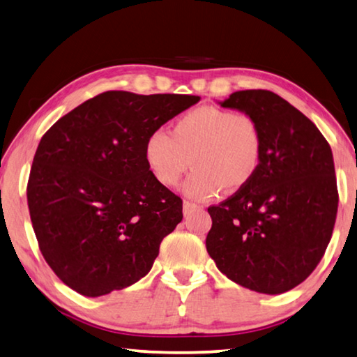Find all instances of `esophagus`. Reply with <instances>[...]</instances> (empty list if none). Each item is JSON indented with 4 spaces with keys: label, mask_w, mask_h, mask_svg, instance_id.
I'll list each match as a JSON object with an SVG mask.
<instances>
[{
    "label": "esophagus",
    "mask_w": 357,
    "mask_h": 357,
    "mask_svg": "<svg viewBox=\"0 0 357 357\" xmlns=\"http://www.w3.org/2000/svg\"><path fill=\"white\" fill-rule=\"evenodd\" d=\"M201 210H202L201 205H196V204L188 202V201L183 202V215L185 216H190L191 213H195V211H201Z\"/></svg>",
    "instance_id": "esophagus-1"
}]
</instances>
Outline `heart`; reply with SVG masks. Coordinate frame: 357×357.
I'll return each mask as SVG.
<instances>
[{"instance_id":"1","label":"heart","mask_w":357,"mask_h":357,"mask_svg":"<svg viewBox=\"0 0 357 357\" xmlns=\"http://www.w3.org/2000/svg\"><path fill=\"white\" fill-rule=\"evenodd\" d=\"M264 137L259 123L243 112L201 106L172 125L156 130L144 142V161L152 177L172 188L190 166L195 171L183 192L195 201L213 199L222 188L238 191L257 175Z\"/></svg>"}]
</instances>
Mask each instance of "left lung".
<instances>
[{
    "label": "left lung",
    "instance_id": "left-lung-1",
    "mask_svg": "<svg viewBox=\"0 0 357 357\" xmlns=\"http://www.w3.org/2000/svg\"><path fill=\"white\" fill-rule=\"evenodd\" d=\"M220 105L259 123L264 153L252 182L208 208L207 252L234 282L279 295L310 276L333 236V150L310 119L271 91H238Z\"/></svg>",
    "mask_w": 357,
    "mask_h": 357
}]
</instances>
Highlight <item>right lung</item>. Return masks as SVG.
I'll return each mask as SVG.
<instances>
[{"label":"right lung","mask_w":357,"mask_h":357,"mask_svg":"<svg viewBox=\"0 0 357 357\" xmlns=\"http://www.w3.org/2000/svg\"><path fill=\"white\" fill-rule=\"evenodd\" d=\"M197 96L108 91L42 136L28 180L40 252L62 282L97 298L133 285L182 221V199L144 161L147 136Z\"/></svg>","instance_id":"right-lung-1"}]
</instances>
